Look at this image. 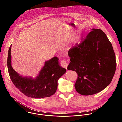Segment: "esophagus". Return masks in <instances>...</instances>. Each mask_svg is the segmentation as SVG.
Masks as SVG:
<instances>
[{"instance_id": "obj_1", "label": "esophagus", "mask_w": 122, "mask_h": 122, "mask_svg": "<svg viewBox=\"0 0 122 122\" xmlns=\"http://www.w3.org/2000/svg\"><path fill=\"white\" fill-rule=\"evenodd\" d=\"M61 66H62L63 67L65 68H66V69L67 68L68 64H67V62H66V60H62V61H61Z\"/></svg>"}]
</instances>
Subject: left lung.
<instances>
[{
	"label": "left lung",
	"instance_id": "1",
	"mask_svg": "<svg viewBox=\"0 0 122 122\" xmlns=\"http://www.w3.org/2000/svg\"><path fill=\"white\" fill-rule=\"evenodd\" d=\"M71 62L67 69L76 71V91L88 96L102 91L110 84L115 74L116 62L112 46L106 35L92 29L81 42L69 50Z\"/></svg>",
	"mask_w": 122,
	"mask_h": 122
}]
</instances>
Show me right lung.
<instances>
[{
	"label": "right lung",
	"instance_id": "add662e5",
	"mask_svg": "<svg viewBox=\"0 0 122 122\" xmlns=\"http://www.w3.org/2000/svg\"><path fill=\"white\" fill-rule=\"evenodd\" d=\"M11 45L8 52V69L10 78L16 87L25 96L32 98H41L53 95L57 88L58 79L66 71L65 68L59 66L58 58L54 57L45 62L36 79L22 77L11 66Z\"/></svg>",
	"mask_w": 122,
	"mask_h": 122
}]
</instances>
